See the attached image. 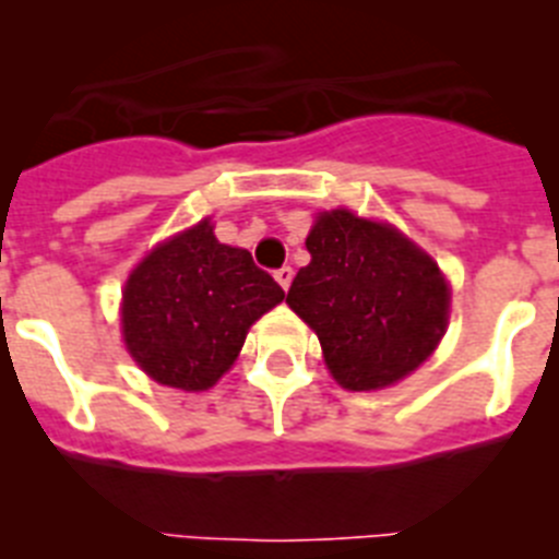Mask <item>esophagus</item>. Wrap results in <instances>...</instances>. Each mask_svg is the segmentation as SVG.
<instances>
[{
  "instance_id": "34e87169",
  "label": "esophagus",
  "mask_w": 559,
  "mask_h": 559,
  "mask_svg": "<svg viewBox=\"0 0 559 559\" xmlns=\"http://www.w3.org/2000/svg\"><path fill=\"white\" fill-rule=\"evenodd\" d=\"M274 280L280 285H283L285 290H288L290 288V280H294V269H290V265H283V269H276L274 271Z\"/></svg>"
}]
</instances>
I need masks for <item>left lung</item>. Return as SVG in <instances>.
Masks as SVG:
<instances>
[{"label":"left lung","instance_id":"8db88e82","mask_svg":"<svg viewBox=\"0 0 559 559\" xmlns=\"http://www.w3.org/2000/svg\"><path fill=\"white\" fill-rule=\"evenodd\" d=\"M305 246L310 263L294 276L288 305L316 330L341 386H392L433 353L451 290L426 251L347 210L319 215Z\"/></svg>","mask_w":559,"mask_h":559}]
</instances>
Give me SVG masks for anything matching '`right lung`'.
Returning <instances> with one entry per match:
<instances>
[{
  "label": "right lung",
  "instance_id": "add662e5",
  "mask_svg": "<svg viewBox=\"0 0 559 559\" xmlns=\"http://www.w3.org/2000/svg\"><path fill=\"white\" fill-rule=\"evenodd\" d=\"M283 299L249 251L218 243L201 221L156 246L128 276L122 335L156 383L201 392L235 364L251 324Z\"/></svg>",
  "mask_w": 559,
  "mask_h": 559
}]
</instances>
